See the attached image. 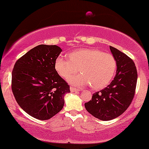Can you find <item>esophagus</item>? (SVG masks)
<instances>
[{
	"mask_svg": "<svg viewBox=\"0 0 149 149\" xmlns=\"http://www.w3.org/2000/svg\"><path fill=\"white\" fill-rule=\"evenodd\" d=\"M70 91H72V92H77V91H81L80 89H78V88H75L74 87H72V86H70Z\"/></svg>",
	"mask_w": 149,
	"mask_h": 149,
	"instance_id": "esophagus-1",
	"label": "esophagus"
}]
</instances>
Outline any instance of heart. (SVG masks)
I'll use <instances>...</instances> for the list:
<instances>
[{"instance_id":"obj_1","label":"heart","mask_w":149,"mask_h":149,"mask_svg":"<svg viewBox=\"0 0 149 149\" xmlns=\"http://www.w3.org/2000/svg\"><path fill=\"white\" fill-rule=\"evenodd\" d=\"M79 68L81 73L69 78L70 84L76 86L90 84L93 89H101L113 79L116 61L113 55L96 48H81L70 53L68 58L59 56L55 61V69L64 79L77 72Z\"/></svg>"}]
</instances>
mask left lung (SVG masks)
Masks as SVG:
<instances>
[{"label": "left lung", "instance_id": "8db88e82", "mask_svg": "<svg viewBox=\"0 0 149 149\" xmlns=\"http://www.w3.org/2000/svg\"><path fill=\"white\" fill-rule=\"evenodd\" d=\"M116 61V75L111 83L93 93L84 104L86 110L98 119L108 121L118 118L127 109L134 96L137 71L134 63L119 50L110 46Z\"/></svg>", "mask_w": 149, "mask_h": 149}]
</instances>
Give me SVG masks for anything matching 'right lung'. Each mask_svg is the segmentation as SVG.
Listing matches in <instances>:
<instances>
[{
    "label": "right lung",
    "mask_w": 149,
    "mask_h": 149,
    "mask_svg": "<svg viewBox=\"0 0 149 149\" xmlns=\"http://www.w3.org/2000/svg\"><path fill=\"white\" fill-rule=\"evenodd\" d=\"M62 49L41 44L21 57L12 72V90L23 111L36 119L51 118L64 106L70 86L55 69Z\"/></svg>",
    "instance_id": "right-lung-1"
}]
</instances>
